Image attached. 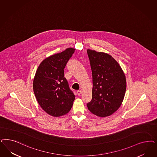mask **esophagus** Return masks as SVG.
<instances>
[{
	"instance_id": "1",
	"label": "esophagus",
	"mask_w": 157,
	"mask_h": 157,
	"mask_svg": "<svg viewBox=\"0 0 157 157\" xmlns=\"http://www.w3.org/2000/svg\"><path fill=\"white\" fill-rule=\"evenodd\" d=\"M77 94L78 95H80V94H81V90H78V91H77Z\"/></svg>"
}]
</instances>
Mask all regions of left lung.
I'll return each mask as SVG.
<instances>
[{
	"mask_svg": "<svg viewBox=\"0 0 157 157\" xmlns=\"http://www.w3.org/2000/svg\"><path fill=\"white\" fill-rule=\"evenodd\" d=\"M92 74V98L87 103L92 113L101 117L109 116L119 109L125 96V74L109 54L88 49Z\"/></svg>",
	"mask_w": 157,
	"mask_h": 157,
	"instance_id": "obj_1",
	"label": "left lung"
}]
</instances>
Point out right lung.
<instances>
[{"mask_svg":"<svg viewBox=\"0 0 157 157\" xmlns=\"http://www.w3.org/2000/svg\"><path fill=\"white\" fill-rule=\"evenodd\" d=\"M75 49L68 48L50 56L41 62L33 82V88L39 105L53 117H60L71 110L75 95L64 77V68Z\"/></svg>","mask_w":157,"mask_h":157,"instance_id":"add662e5","label":"right lung"}]
</instances>
